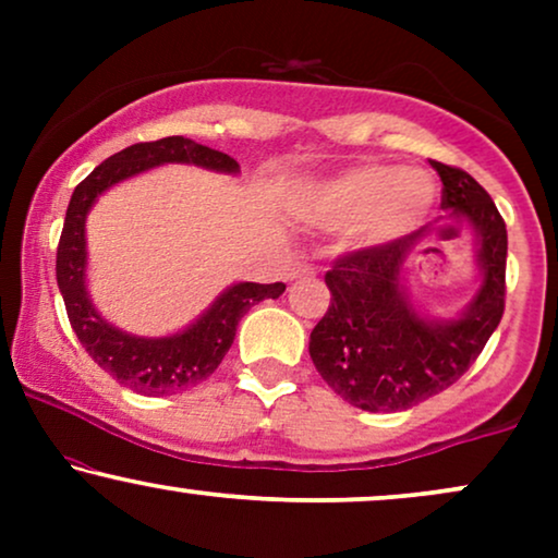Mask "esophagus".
Listing matches in <instances>:
<instances>
[{
	"mask_svg": "<svg viewBox=\"0 0 558 558\" xmlns=\"http://www.w3.org/2000/svg\"><path fill=\"white\" fill-rule=\"evenodd\" d=\"M304 275H315V267H310L306 262H296V265H291V270H288V280L304 278Z\"/></svg>",
	"mask_w": 558,
	"mask_h": 558,
	"instance_id": "obj_1",
	"label": "esophagus"
}]
</instances>
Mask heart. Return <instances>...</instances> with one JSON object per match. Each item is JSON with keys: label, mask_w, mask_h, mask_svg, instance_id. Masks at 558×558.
I'll return each instance as SVG.
<instances>
[{"label": "heart", "mask_w": 558, "mask_h": 558, "mask_svg": "<svg viewBox=\"0 0 558 558\" xmlns=\"http://www.w3.org/2000/svg\"><path fill=\"white\" fill-rule=\"evenodd\" d=\"M438 202V185L425 170L399 165H354L306 185L299 213L319 228L351 226V241L380 248L417 230Z\"/></svg>", "instance_id": "1"}]
</instances>
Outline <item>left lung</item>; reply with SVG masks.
<instances>
[{"label":"left lung","instance_id":"8db88e82","mask_svg":"<svg viewBox=\"0 0 558 558\" xmlns=\"http://www.w3.org/2000/svg\"><path fill=\"white\" fill-rule=\"evenodd\" d=\"M444 181L448 220L475 235L477 286L451 317H435L409 293V265L435 226L338 259L325 275L332 299L310 336L323 380L364 412H401L462 377L504 315L506 226L493 198L464 170L430 162Z\"/></svg>","mask_w":558,"mask_h":558}]
</instances>
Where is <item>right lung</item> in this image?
I'll return each mask as SVG.
<instances>
[{
    "label": "right lung",
    "instance_id": "obj_1",
    "mask_svg": "<svg viewBox=\"0 0 558 558\" xmlns=\"http://www.w3.org/2000/svg\"><path fill=\"white\" fill-rule=\"evenodd\" d=\"M162 165H196L222 175L241 172L233 157L183 136L128 146L75 185L57 246V286L75 336L105 373L141 396H172L207 380L233 345L241 317L262 299H278L286 291L283 283H230L194 323L168 336H136L101 317L88 293V213L112 185Z\"/></svg>",
    "mask_w": 558,
    "mask_h": 558
}]
</instances>
